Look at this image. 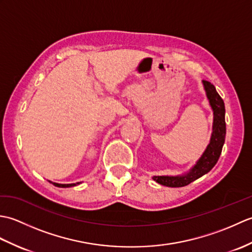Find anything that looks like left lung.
I'll list each match as a JSON object with an SVG mask.
<instances>
[{
    "instance_id": "left-lung-1",
    "label": "left lung",
    "mask_w": 252,
    "mask_h": 252,
    "mask_svg": "<svg viewBox=\"0 0 252 252\" xmlns=\"http://www.w3.org/2000/svg\"><path fill=\"white\" fill-rule=\"evenodd\" d=\"M202 84L203 88H205L209 103H210L213 110V126L210 143H209L205 153L202 154L199 160L189 170V172L176 176H154V181H156L159 184L168 187H182L189 185L191 182L208 173L215 167L219 158H220L226 134L225 106H224V101L221 98V96L217 92L215 85L209 81H206V80H202Z\"/></svg>"
}]
</instances>
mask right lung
Here are the masks:
<instances>
[{"mask_svg":"<svg viewBox=\"0 0 252 252\" xmlns=\"http://www.w3.org/2000/svg\"><path fill=\"white\" fill-rule=\"evenodd\" d=\"M51 183H52L53 185L57 186V187H72V186H76V185L80 184V183H72V184H58V183H53V182H51Z\"/></svg>","mask_w":252,"mask_h":252,"instance_id":"right-lung-1","label":"right lung"}]
</instances>
